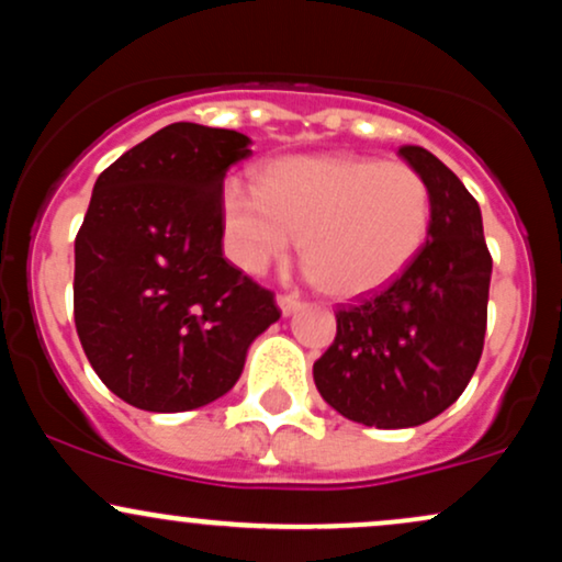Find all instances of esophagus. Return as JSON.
Instances as JSON below:
<instances>
[{"instance_id": "obj_1", "label": "esophagus", "mask_w": 562, "mask_h": 562, "mask_svg": "<svg viewBox=\"0 0 562 562\" xmlns=\"http://www.w3.org/2000/svg\"><path fill=\"white\" fill-rule=\"evenodd\" d=\"M301 303H303L301 295H295V293H280V295H277V306H280V312L285 314V317H290L293 312H299Z\"/></svg>"}]
</instances>
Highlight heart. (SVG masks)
Wrapping results in <instances>:
<instances>
[{"mask_svg": "<svg viewBox=\"0 0 562 562\" xmlns=\"http://www.w3.org/2000/svg\"><path fill=\"white\" fill-rule=\"evenodd\" d=\"M232 259L263 272L299 235L325 293L357 299L396 280L420 254L434 216L428 182L409 164L370 156H288L259 177V192L227 184L222 198Z\"/></svg>", "mask_w": 562, "mask_h": 562, "instance_id": "obj_1", "label": "heart"}]
</instances>
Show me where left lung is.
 Segmentation results:
<instances>
[{
    "label": "left lung",
    "mask_w": 562,
    "mask_h": 562,
    "mask_svg": "<svg viewBox=\"0 0 562 562\" xmlns=\"http://www.w3.org/2000/svg\"><path fill=\"white\" fill-rule=\"evenodd\" d=\"M428 182V240L396 280L335 312L338 333L314 362L327 404L353 423L412 428L468 389L486 338L492 254L475 198L425 147H398Z\"/></svg>",
    "instance_id": "1"
}]
</instances>
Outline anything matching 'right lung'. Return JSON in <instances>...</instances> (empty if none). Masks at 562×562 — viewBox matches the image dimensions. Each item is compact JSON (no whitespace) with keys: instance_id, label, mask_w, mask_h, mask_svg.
<instances>
[{"instance_id":"right-lung-1","label":"right lung","mask_w":562,"mask_h":562,"mask_svg":"<svg viewBox=\"0 0 562 562\" xmlns=\"http://www.w3.org/2000/svg\"><path fill=\"white\" fill-rule=\"evenodd\" d=\"M248 145L182 121L97 177L76 235V333L102 383L137 409L224 396L256 335L280 319L272 290L222 250L224 177Z\"/></svg>"}]
</instances>
